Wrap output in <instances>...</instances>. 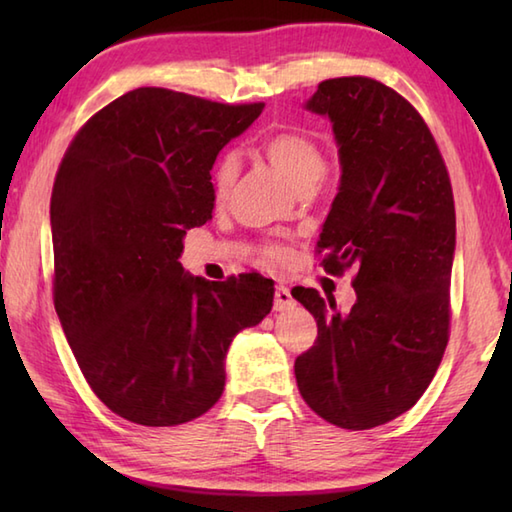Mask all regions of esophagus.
I'll list each match as a JSON object with an SVG mask.
<instances>
[{
  "label": "esophagus",
  "mask_w": 512,
  "mask_h": 512,
  "mask_svg": "<svg viewBox=\"0 0 512 512\" xmlns=\"http://www.w3.org/2000/svg\"><path fill=\"white\" fill-rule=\"evenodd\" d=\"M292 306H295V299H292L290 290L286 286H277L275 288V310L284 312V310H290Z\"/></svg>",
  "instance_id": "esophagus-1"
}]
</instances>
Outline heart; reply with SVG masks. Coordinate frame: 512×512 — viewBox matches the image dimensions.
Returning a JSON list of instances; mask_svg holds the SVG:
<instances>
[{"label": "heart", "instance_id": "obj_1", "mask_svg": "<svg viewBox=\"0 0 512 512\" xmlns=\"http://www.w3.org/2000/svg\"><path fill=\"white\" fill-rule=\"evenodd\" d=\"M262 154L270 162L288 187L295 193H312L319 187V182L328 169V160H325V151L319 143V138L306 129H286L268 136L262 143ZM237 176V156L228 151L220 160H217L213 171V189L215 198L222 200L226 193L231 191ZM270 257H279V250H270Z\"/></svg>", "mask_w": 512, "mask_h": 512}]
</instances>
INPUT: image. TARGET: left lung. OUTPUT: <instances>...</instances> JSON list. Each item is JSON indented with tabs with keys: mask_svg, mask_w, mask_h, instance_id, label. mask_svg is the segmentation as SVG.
I'll return each instance as SVG.
<instances>
[{
	"mask_svg": "<svg viewBox=\"0 0 512 512\" xmlns=\"http://www.w3.org/2000/svg\"><path fill=\"white\" fill-rule=\"evenodd\" d=\"M306 110L330 118L341 162L321 264L354 270L356 301L341 312L314 288L292 292L319 328L297 387L323 420L372 429L416 405L447 350L453 191L422 116L380 81H323Z\"/></svg>",
	"mask_w": 512,
	"mask_h": 512,
	"instance_id": "left-lung-1",
	"label": "left lung"
}]
</instances>
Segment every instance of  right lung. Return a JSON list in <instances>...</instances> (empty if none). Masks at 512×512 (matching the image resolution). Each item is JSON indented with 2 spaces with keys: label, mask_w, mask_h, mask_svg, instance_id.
<instances>
[{
  "label": "right lung",
  "mask_w": 512,
  "mask_h": 512,
  "mask_svg": "<svg viewBox=\"0 0 512 512\" xmlns=\"http://www.w3.org/2000/svg\"><path fill=\"white\" fill-rule=\"evenodd\" d=\"M262 110L138 88L94 114L61 160L54 310L94 394L129 422L176 427L209 411L228 347L273 308L262 275L206 281L178 262L189 228L213 217L217 154Z\"/></svg>",
  "instance_id": "right-lung-1"
}]
</instances>
